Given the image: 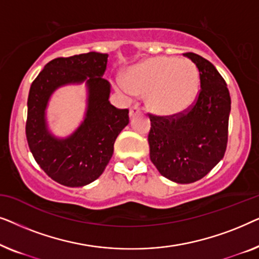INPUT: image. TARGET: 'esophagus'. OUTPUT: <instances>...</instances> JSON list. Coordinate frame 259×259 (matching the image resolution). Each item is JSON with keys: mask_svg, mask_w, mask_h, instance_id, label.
Here are the masks:
<instances>
[{"mask_svg": "<svg viewBox=\"0 0 259 259\" xmlns=\"http://www.w3.org/2000/svg\"><path fill=\"white\" fill-rule=\"evenodd\" d=\"M138 113H140V108L138 107V105L132 106V107H131V109H130V116H131V118H132V116H134V115H137Z\"/></svg>", "mask_w": 259, "mask_h": 259, "instance_id": "obj_1", "label": "esophagus"}]
</instances>
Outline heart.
Masks as SVG:
<instances>
[{
  "instance_id": "b5f03b06",
  "label": "heart",
  "mask_w": 259,
  "mask_h": 259,
  "mask_svg": "<svg viewBox=\"0 0 259 259\" xmlns=\"http://www.w3.org/2000/svg\"><path fill=\"white\" fill-rule=\"evenodd\" d=\"M127 82L116 80V90L127 95L147 93V105L160 115H176L189 109L196 100L199 73L186 59L157 56L127 72Z\"/></svg>"
}]
</instances>
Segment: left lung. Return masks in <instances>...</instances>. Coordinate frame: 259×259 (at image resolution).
Instances as JSON below:
<instances>
[{
	"mask_svg": "<svg viewBox=\"0 0 259 259\" xmlns=\"http://www.w3.org/2000/svg\"><path fill=\"white\" fill-rule=\"evenodd\" d=\"M184 55L199 70V94L179 114H148V144L151 161L161 176L190 184L206 176L224 157L231 99L225 80L210 61L194 53Z\"/></svg>",
	"mask_w": 259,
	"mask_h": 259,
	"instance_id": "obj_1",
	"label": "left lung"
}]
</instances>
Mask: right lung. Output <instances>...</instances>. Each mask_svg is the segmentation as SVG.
Returning <instances> with one entry per match:
<instances>
[{
  "label": "right lung",
  "instance_id": "1",
  "mask_svg": "<svg viewBox=\"0 0 259 259\" xmlns=\"http://www.w3.org/2000/svg\"><path fill=\"white\" fill-rule=\"evenodd\" d=\"M107 54L58 58L45 66L30 86L28 95L26 136L35 161L56 183L69 187L94 182L111 160L119 133L128 125V109L109 102L111 84L105 80ZM86 82L88 109L81 125L67 138L49 132L45 109L51 94L70 83Z\"/></svg>",
  "mask_w": 259,
  "mask_h": 259
}]
</instances>
